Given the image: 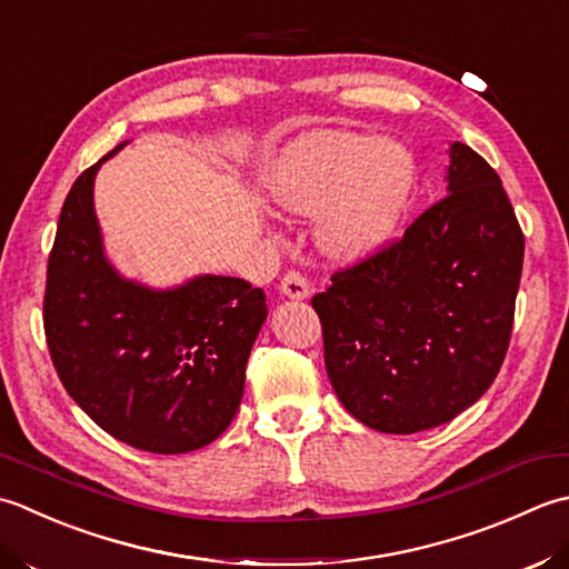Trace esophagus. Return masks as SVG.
Listing matches in <instances>:
<instances>
[{
    "mask_svg": "<svg viewBox=\"0 0 569 569\" xmlns=\"http://www.w3.org/2000/svg\"><path fill=\"white\" fill-rule=\"evenodd\" d=\"M280 289H282V295H287L289 299H307L311 295L309 282L299 272H287L282 277Z\"/></svg>",
    "mask_w": 569,
    "mask_h": 569,
    "instance_id": "obj_1",
    "label": "esophagus"
}]
</instances>
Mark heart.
Segmentation results:
<instances>
[{"instance_id":"1","label":"heart","mask_w":569,"mask_h":569,"mask_svg":"<svg viewBox=\"0 0 569 569\" xmlns=\"http://www.w3.org/2000/svg\"><path fill=\"white\" fill-rule=\"evenodd\" d=\"M415 177V157L398 139L315 130L282 149L268 189L282 211L321 216L317 242L327 258L361 262L396 236Z\"/></svg>"}]
</instances>
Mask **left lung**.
I'll return each instance as SVG.
<instances>
[{"mask_svg": "<svg viewBox=\"0 0 569 569\" xmlns=\"http://www.w3.org/2000/svg\"><path fill=\"white\" fill-rule=\"evenodd\" d=\"M523 248L498 173L451 142L445 199L311 299L343 408L388 435L430 430L471 408L511 341Z\"/></svg>", "mask_w": 569, "mask_h": 569, "instance_id": "1", "label": "left lung"}]
</instances>
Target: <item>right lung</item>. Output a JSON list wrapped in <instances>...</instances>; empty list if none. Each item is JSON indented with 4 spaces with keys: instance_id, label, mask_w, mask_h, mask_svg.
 <instances>
[{
    "instance_id": "1",
    "label": "right lung",
    "mask_w": 569,
    "mask_h": 569,
    "mask_svg": "<svg viewBox=\"0 0 569 569\" xmlns=\"http://www.w3.org/2000/svg\"><path fill=\"white\" fill-rule=\"evenodd\" d=\"M124 144L66 196L46 272V341L68 396L92 422L134 449L183 455L233 422L268 305L238 277L199 274L154 289L112 268L92 187Z\"/></svg>"
}]
</instances>
